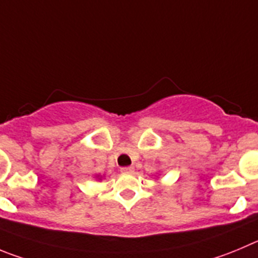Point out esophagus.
<instances>
[{
	"label": "esophagus",
	"instance_id": "obj_1",
	"mask_svg": "<svg viewBox=\"0 0 258 258\" xmlns=\"http://www.w3.org/2000/svg\"><path fill=\"white\" fill-rule=\"evenodd\" d=\"M121 172L124 173V174H132L135 172V168L134 167H123L121 168Z\"/></svg>",
	"mask_w": 258,
	"mask_h": 258
}]
</instances>
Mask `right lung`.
<instances>
[{
	"instance_id": "right-lung-1",
	"label": "right lung",
	"mask_w": 258,
	"mask_h": 258,
	"mask_svg": "<svg viewBox=\"0 0 258 258\" xmlns=\"http://www.w3.org/2000/svg\"><path fill=\"white\" fill-rule=\"evenodd\" d=\"M96 178H98V179H102V175H96Z\"/></svg>"
}]
</instances>
